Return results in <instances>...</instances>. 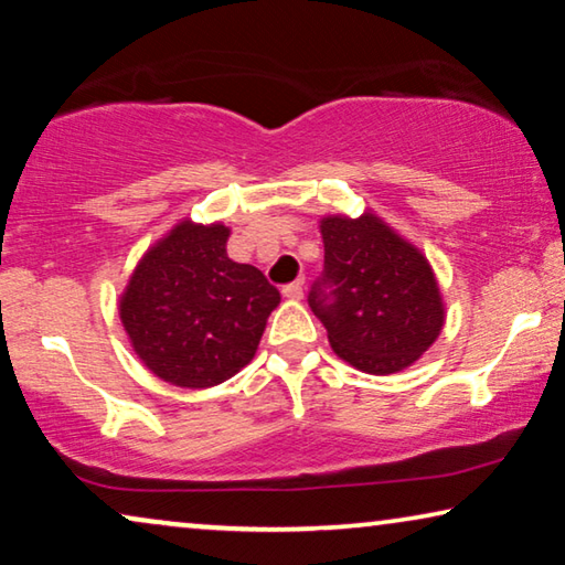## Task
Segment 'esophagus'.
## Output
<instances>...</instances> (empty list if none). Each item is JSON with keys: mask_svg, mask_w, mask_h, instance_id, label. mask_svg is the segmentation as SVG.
Instances as JSON below:
<instances>
[{"mask_svg": "<svg viewBox=\"0 0 565 565\" xmlns=\"http://www.w3.org/2000/svg\"><path fill=\"white\" fill-rule=\"evenodd\" d=\"M282 296H285V298H290V300H300V298H303V282L296 280V282L285 285V288H282Z\"/></svg>", "mask_w": 565, "mask_h": 565, "instance_id": "esophagus-1", "label": "esophagus"}]
</instances>
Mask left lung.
Instances as JSON below:
<instances>
[{
  "label": "left lung",
  "instance_id": "1",
  "mask_svg": "<svg viewBox=\"0 0 565 565\" xmlns=\"http://www.w3.org/2000/svg\"><path fill=\"white\" fill-rule=\"evenodd\" d=\"M323 277L308 306L339 358L370 375L401 373L435 344L445 303L422 249L365 211L323 215Z\"/></svg>",
  "mask_w": 565,
  "mask_h": 565
}]
</instances>
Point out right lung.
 <instances>
[{
	"label": "right lung",
	"instance_id": "right-lung-1",
	"mask_svg": "<svg viewBox=\"0 0 565 565\" xmlns=\"http://www.w3.org/2000/svg\"><path fill=\"white\" fill-rule=\"evenodd\" d=\"M231 228L180 221L149 246L120 296V321L146 367L180 388H211L249 365L280 290L228 259Z\"/></svg>",
	"mask_w": 565,
	"mask_h": 565
}]
</instances>
